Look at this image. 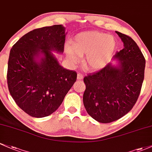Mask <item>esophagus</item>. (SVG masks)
Returning <instances> with one entry per match:
<instances>
[{"label":"esophagus","mask_w":152,"mask_h":152,"mask_svg":"<svg viewBox=\"0 0 152 152\" xmlns=\"http://www.w3.org/2000/svg\"><path fill=\"white\" fill-rule=\"evenodd\" d=\"M83 77H84V76H83V75L81 74V73H78V74H77V79L79 80V81H81V80H82Z\"/></svg>","instance_id":"obj_1"}]
</instances>
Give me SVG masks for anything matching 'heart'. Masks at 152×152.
Returning <instances> with one entry per match:
<instances>
[{"label": "heart", "mask_w": 152, "mask_h": 152, "mask_svg": "<svg viewBox=\"0 0 152 152\" xmlns=\"http://www.w3.org/2000/svg\"><path fill=\"white\" fill-rule=\"evenodd\" d=\"M118 43L115 38L98 31L80 32L73 41L65 45L67 58L70 63L76 64L84 56V65L88 70L102 68L110 61L115 53Z\"/></svg>", "instance_id": "b5f03b06"}]
</instances>
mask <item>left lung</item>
I'll return each instance as SVG.
<instances>
[{
    "mask_svg": "<svg viewBox=\"0 0 152 152\" xmlns=\"http://www.w3.org/2000/svg\"><path fill=\"white\" fill-rule=\"evenodd\" d=\"M116 33L123 42V49L113 56L118 61L117 65L109 63L84 78L85 109L91 118L102 123L115 121L131 111L144 79L146 61L141 50L131 37Z\"/></svg>",
    "mask_w": 152,
    "mask_h": 152,
    "instance_id": "obj_1",
    "label": "left lung"
}]
</instances>
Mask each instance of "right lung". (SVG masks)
<instances>
[{
	"label": "right lung",
	"mask_w": 152,
	"mask_h": 152,
	"mask_svg": "<svg viewBox=\"0 0 152 152\" xmlns=\"http://www.w3.org/2000/svg\"><path fill=\"white\" fill-rule=\"evenodd\" d=\"M65 29L61 24L34 29L10 51L8 90L16 104L31 117L54 113L76 81V71L61 66L51 52L63 53Z\"/></svg>",
	"instance_id": "right-lung-1"
}]
</instances>
